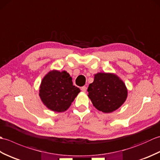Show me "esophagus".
<instances>
[{
    "mask_svg": "<svg viewBox=\"0 0 160 160\" xmlns=\"http://www.w3.org/2000/svg\"><path fill=\"white\" fill-rule=\"evenodd\" d=\"M81 90H82V91H83V92H86V91H87V87H86L85 86L82 87H81Z\"/></svg>",
    "mask_w": 160,
    "mask_h": 160,
    "instance_id": "34e87169",
    "label": "esophagus"
}]
</instances>
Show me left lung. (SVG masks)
<instances>
[{
    "label": "left lung",
    "instance_id": "left-lung-1",
    "mask_svg": "<svg viewBox=\"0 0 160 160\" xmlns=\"http://www.w3.org/2000/svg\"><path fill=\"white\" fill-rule=\"evenodd\" d=\"M88 96L93 106L103 113H111L120 108L127 100L128 90L115 74L98 73L89 84Z\"/></svg>",
    "mask_w": 160,
    "mask_h": 160
}]
</instances>
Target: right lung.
<instances>
[{"instance_id":"right-lung-1","label":"right lung","mask_w":160,"mask_h":160,"mask_svg":"<svg viewBox=\"0 0 160 160\" xmlns=\"http://www.w3.org/2000/svg\"><path fill=\"white\" fill-rule=\"evenodd\" d=\"M80 92L79 88L73 85L72 78L67 71L52 70L42 80L39 96L49 109L60 113L69 108Z\"/></svg>"}]
</instances>
